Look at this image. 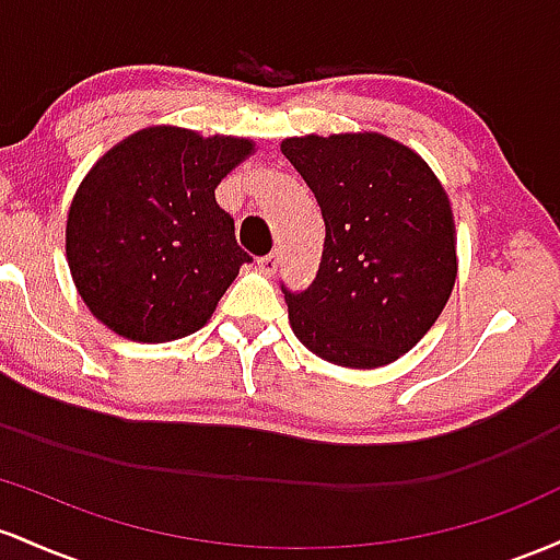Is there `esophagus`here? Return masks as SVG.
I'll return each instance as SVG.
<instances>
[{
    "label": "esophagus",
    "instance_id": "34e87169",
    "mask_svg": "<svg viewBox=\"0 0 560 560\" xmlns=\"http://www.w3.org/2000/svg\"><path fill=\"white\" fill-rule=\"evenodd\" d=\"M278 264H280L278 254H267V256H261V259H259V269L264 275H275V272H278Z\"/></svg>",
    "mask_w": 560,
    "mask_h": 560
}]
</instances>
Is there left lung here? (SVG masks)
I'll return each mask as SVG.
<instances>
[{
	"mask_svg": "<svg viewBox=\"0 0 560 560\" xmlns=\"http://www.w3.org/2000/svg\"><path fill=\"white\" fill-rule=\"evenodd\" d=\"M282 155L325 219L317 278L288 291L296 338L341 368L407 354L447 304L457 278L450 198L416 150L362 135L291 137Z\"/></svg>",
	"mask_w": 560,
	"mask_h": 560,
	"instance_id": "left-lung-1",
	"label": "left lung"
}]
</instances>
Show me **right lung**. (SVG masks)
Returning <instances> with one entry per match:
<instances>
[{"label":"right lung","mask_w":560,"mask_h":560,"mask_svg":"<svg viewBox=\"0 0 560 560\" xmlns=\"http://www.w3.org/2000/svg\"><path fill=\"white\" fill-rule=\"evenodd\" d=\"M250 153L241 137L148 127L94 163L68 211L66 254L100 323L142 343L209 323L250 261L213 190Z\"/></svg>","instance_id":"right-lung-1"}]
</instances>
